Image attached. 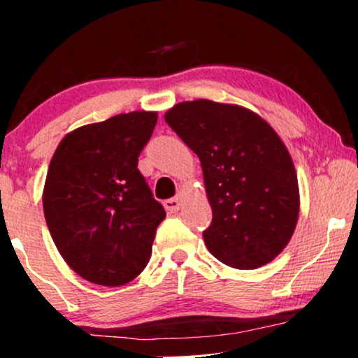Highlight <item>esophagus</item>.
I'll return each instance as SVG.
<instances>
[{
	"label": "esophagus",
	"instance_id": "34e87169",
	"mask_svg": "<svg viewBox=\"0 0 358 358\" xmlns=\"http://www.w3.org/2000/svg\"><path fill=\"white\" fill-rule=\"evenodd\" d=\"M164 207H166V210H168L169 213L178 212V210L180 208V195H178V197L164 200Z\"/></svg>",
	"mask_w": 358,
	"mask_h": 358
}]
</instances>
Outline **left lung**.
Segmentation results:
<instances>
[{"mask_svg":"<svg viewBox=\"0 0 358 358\" xmlns=\"http://www.w3.org/2000/svg\"><path fill=\"white\" fill-rule=\"evenodd\" d=\"M166 124L199 156L212 223L208 251L234 268H256L283 251L300 210L298 179L271 125L239 106L180 102Z\"/></svg>","mask_w":358,"mask_h":358,"instance_id":"8db88e82","label":"left lung"}]
</instances>
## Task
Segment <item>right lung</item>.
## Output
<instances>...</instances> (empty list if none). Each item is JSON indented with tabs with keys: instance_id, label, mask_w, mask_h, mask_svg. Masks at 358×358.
Listing matches in <instances>:
<instances>
[{
	"instance_id": "add662e5",
	"label": "right lung",
	"mask_w": 358,
	"mask_h": 358,
	"mask_svg": "<svg viewBox=\"0 0 358 358\" xmlns=\"http://www.w3.org/2000/svg\"><path fill=\"white\" fill-rule=\"evenodd\" d=\"M156 120V112L141 110L80 127L48 166V231L68 266L97 285H124L140 275L166 217L138 171Z\"/></svg>"
}]
</instances>
